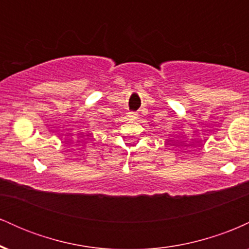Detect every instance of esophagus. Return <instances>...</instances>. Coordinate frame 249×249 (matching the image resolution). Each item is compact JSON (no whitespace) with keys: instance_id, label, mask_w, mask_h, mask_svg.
Segmentation results:
<instances>
[{"instance_id":"esophagus-1","label":"esophagus","mask_w":249,"mask_h":249,"mask_svg":"<svg viewBox=\"0 0 249 249\" xmlns=\"http://www.w3.org/2000/svg\"><path fill=\"white\" fill-rule=\"evenodd\" d=\"M128 118H130L131 121H136V119L138 118V113H137V112H128Z\"/></svg>"}]
</instances>
